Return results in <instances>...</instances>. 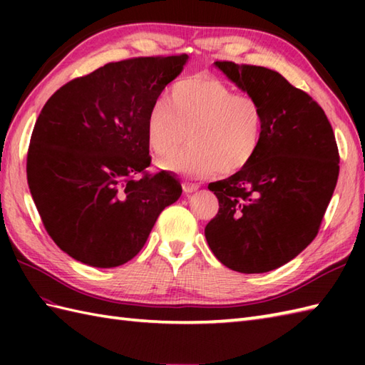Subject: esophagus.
Wrapping results in <instances>:
<instances>
[{"mask_svg": "<svg viewBox=\"0 0 365 365\" xmlns=\"http://www.w3.org/2000/svg\"><path fill=\"white\" fill-rule=\"evenodd\" d=\"M199 190V185L197 183H190V182H185L183 183V191L187 192V195H190V192H195Z\"/></svg>", "mask_w": 365, "mask_h": 365, "instance_id": "obj_1", "label": "esophagus"}]
</instances>
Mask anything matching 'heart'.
I'll use <instances>...</instances> for the list:
<instances>
[{
  "label": "heart",
  "instance_id": "heart-1",
  "mask_svg": "<svg viewBox=\"0 0 365 365\" xmlns=\"http://www.w3.org/2000/svg\"><path fill=\"white\" fill-rule=\"evenodd\" d=\"M192 144L163 161L168 169L191 177L220 170L235 174L259 152L263 110L257 98L237 94L227 83L210 75L178 80L169 102L158 100L147 115V139L160 157H168L186 131Z\"/></svg>",
  "mask_w": 365,
  "mask_h": 365
}]
</instances>
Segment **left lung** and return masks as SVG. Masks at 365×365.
Masks as SVG:
<instances>
[{
    "instance_id": "obj_1",
    "label": "left lung",
    "mask_w": 365,
    "mask_h": 365,
    "mask_svg": "<svg viewBox=\"0 0 365 365\" xmlns=\"http://www.w3.org/2000/svg\"><path fill=\"white\" fill-rule=\"evenodd\" d=\"M237 86L259 100L263 136L245 169L208 185L220 210L207 224L215 257L238 273H267L312 243L339 177L336 136L322 106L281 73L216 61Z\"/></svg>"
}]
</instances>
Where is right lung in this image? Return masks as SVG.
I'll return each instance as SVG.
<instances>
[{
  "mask_svg": "<svg viewBox=\"0 0 365 365\" xmlns=\"http://www.w3.org/2000/svg\"><path fill=\"white\" fill-rule=\"evenodd\" d=\"M187 54L110 63L64 84L36 120L31 196L61 250L113 268L143 250L160 213L182 195L168 170L149 174L147 115Z\"/></svg>",
  "mask_w": 365,
  "mask_h": 365,
  "instance_id": "obj_1",
  "label": "right lung"
}]
</instances>
